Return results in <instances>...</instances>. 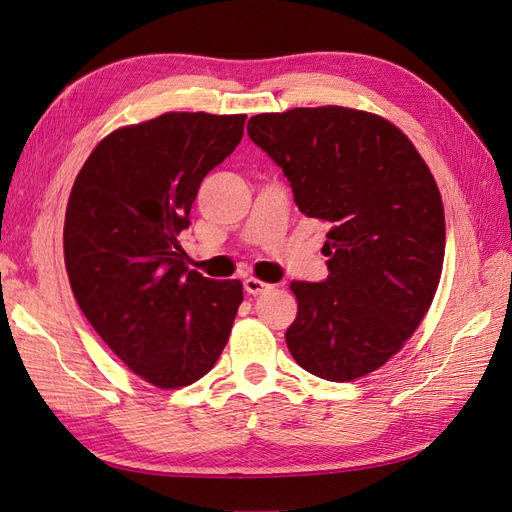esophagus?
Here are the masks:
<instances>
[{"instance_id":"esophagus-1","label":"esophagus","mask_w":512,"mask_h":512,"mask_svg":"<svg viewBox=\"0 0 512 512\" xmlns=\"http://www.w3.org/2000/svg\"><path fill=\"white\" fill-rule=\"evenodd\" d=\"M243 288H245L247 294H262V292H267L271 288V284L258 280V277H245Z\"/></svg>"}]
</instances>
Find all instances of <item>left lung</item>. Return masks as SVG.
Listing matches in <instances>:
<instances>
[{
	"label": "left lung",
	"mask_w": 512,
	"mask_h": 512,
	"mask_svg": "<svg viewBox=\"0 0 512 512\" xmlns=\"http://www.w3.org/2000/svg\"><path fill=\"white\" fill-rule=\"evenodd\" d=\"M252 141L282 166L294 203L329 226V277L292 282L286 344L305 371L350 382L404 348L438 290L444 207L410 138L348 106L254 115Z\"/></svg>",
	"instance_id": "1"
}]
</instances>
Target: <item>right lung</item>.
Segmentation results:
<instances>
[{
  "label": "right lung",
  "instance_id": "1",
  "mask_svg": "<svg viewBox=\"0 0 512 512\" xmlns=\"http://www.w3.org/2000/svg\"><path fill=\"white\" fill-rule=\"evenodd\" d=\"M247 115L164 113L104 136L66 207L70 288L91 327L136 376L181 389L220 359L243 301L183 262L179 232L209 170L243 138Z\"/></svg>",
  "mask_w": 512,
  "mask_h": 512
}]
</instances>
